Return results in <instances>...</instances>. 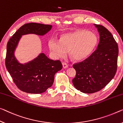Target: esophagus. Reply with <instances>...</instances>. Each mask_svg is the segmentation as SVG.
I'll use <instances>...</instances> for the list:
<instances>
[{
    "instance_id": "esophagus-1",
    "label": "esophagus",
    "mask_w": 123,
    "mask_h": 123,
    "mask_svg": "<svg viewBox=\"0 0 123 123\" xmlns=\"http://www.w3.org/2000/svg\"><path fill=\"white\" fill-rule=\"evenodd\" d=\"M62 65H63V68H64V69L68 68V64L66 63H64V62H63V63H62Z\"/></svg>"
}]
</instances>
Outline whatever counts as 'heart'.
Masks as SVG:
<instances>
[{
  "label": "heart",
  "mask_w": 123,
  "mask_h": 123,
  "mask_svg": "<svg viewBox=\"0 0 123 123\" xmlns=\"http://www.w3.org/2000/svg\"><path fill=\"white\" fill-rule=\"evenodd\" d=\"M97 38L94 33L87 30L77 31L64 34L60 39L51 38L48 46L55 57L65 56L69 50V55L75 60H82L87 58L97 44Z\"/></svg>",
  "instance_id": "heart-1"
}]
</instances>
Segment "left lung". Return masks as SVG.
I'll list each match as a JSON object with an SVG mask.
<instances>
[{
	"label": "left lung",
	"mask_w": 123,
	"mask_h": 123,
	"mask_svg": "<svg viewBox=\"0 0 123 123\" xmlns=\"http://www.w3.org/2000/svg\"><path fill=\"white\" fill-rule=\"evenodd\" d=\"M94 26L100 37L97 49L84 61L73 65L76 72L74 86L85 93L102 89L112 80L117 70L119 50L116 41L106 28Z\"/></svg>",
	"instance_id": "8db88e82"
}]
</instances>
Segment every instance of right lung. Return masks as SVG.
Segmentation results:
<instances>
[{
  "mask_svg": "<svg viewBox=\"0 0 123 123\" xmlns=\"http://www.w3.org/2000/svg\"><path fill=\"white\" fill-rule=\"evenodd\" d=\"M52 26L37 23H29L22 26L7 42L5 58L6 68L16 86L29 93H42L53 85L54 75L63 68L59 60L49 59L44 53L27 63L21 64L15 56V50L22 36L35 34L43 36Z\"/></svg>",
  "mask_w": 123,
  "mask_h": 123,
  "instance_id": "add662e5",
  "label": "right lung"
}]
</instances>
